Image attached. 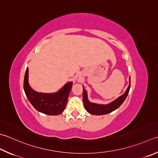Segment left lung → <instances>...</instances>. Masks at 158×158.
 I'll use <instances>...</instances> for the list:
<instances>
[{
    "label": "left lung",
    "instance_id": "obj_1",
    "mask_svg": "<svg viewBox=\"0 0 158 158\" xmlns=\"http://www.w3.org/2000/svg\"><path fill=\"white\" fill-rule=\"evenodd\" d=\"M131 86L130 82V77H129V85L128 86L126 91L115 100L112 101L111 102L106 105H102V104H98V103H94L91 102L88 99V95L87 90L85 89L84 86H83V103H84L85 108L87 110V112L89 114L96 115H105L108 114L109 113L115 111L117 109L119 106H120L124 102L126 98L128 96V94L129 92Z\"/></svg>",
    "mask_w": 158,
    "mask_h": 158
}]
</instances>
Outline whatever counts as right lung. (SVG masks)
Listing matches in <instances>:
<instances>
[{
  "label": "right lung",
  "mask_w": 158,
  "mask_h": 158,
  "mask_svg": "<svg viewBox=\"0 0 158 158\" xmlns=\"http://www.w3.org/2000/svg\"><path fill=\"white\" fill-rule=\"evenodd\" d=\"M72 85L73 82H69L56 93H40L29 84L28 67L24 78V91L27 99L38 111L49 115H57L64 111Z\"/></svg>",
  "instance_id": "right-lung-1"
}]
</instances>
